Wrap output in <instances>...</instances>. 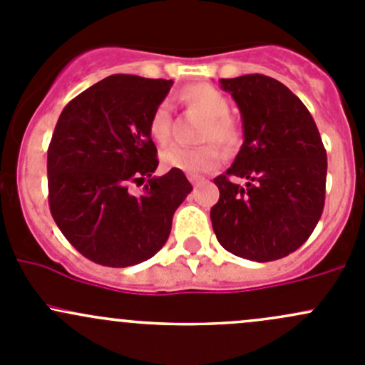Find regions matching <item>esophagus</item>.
<instances>
[{
  "label": "esophagus",
  "instance_id": "34e87169",
  "mask_svg": "<svg viewBox=\"0 0 365 365\" xmlns=\"http://www.w3.org/2000/svg\"><path fill=\"white\" fill-rule=\"evenodd\" d=\"M189 180H190V183H192L194 187L201 185V183L205 182V178H201V176H189Z\"/></svg>",
  "mask_w": 365,
  "mask_h": 365
}]
</instances>
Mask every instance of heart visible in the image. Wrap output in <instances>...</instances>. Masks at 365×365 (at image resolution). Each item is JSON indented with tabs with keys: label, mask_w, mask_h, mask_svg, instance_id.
<instances>
[{
	"label": "heart",
	"mask_w": 365,
	"mask_h": 365,
	"mask_svg": "<svg viewBox=\"0 0 365 365\" xmlns=\"http://www.w3.org/2000/svg\"><path fill=\"white\" fill-rule=\"evenodd\" d=\"M180 101L190 113L206 120L201 141H217L226 152H235L240 146V125L230 116V101L217 88L208 84L187 88L180 93ZM148 132L157 145L165 146L171 141L173 120L168 106L160 104L153 109L148 121ZM160 160L165 169H176L185 175L197 176L217 168L222 160V153L215 145H206L196 150L171 146L162 153Z\"/></svg>",
	"instance_id": "obj_1"
}]
</instances>
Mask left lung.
Here are the masks:
<instances>
[{"mask_svg": "<svg viewBox=\"0 0 365 365\" xmlns=\"http://www.w3.org/2000/svg\"><path fill=\"white\" fill-rule=\"evenodd\" d=\"M237 102L244 143L233 164L213 180L210 210L217 240L245 259H281L314 231L325 205L327 152L300 98L277 79L249 73L220 79ZM244 178V187L232 182Z\"/></svg>", "mask_w": 365, "mask_h": 365, "instance_id": "left-lung-1", "label": "left lung"}]
</instances>
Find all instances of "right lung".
<instances>
[{
    "label": "right lung",
    "instance_id": "add662e5",
    "mask_svg": "<svg viewBox=\"0 0 365 365\" xmlns=\"http://www.w3.org/2000/svg\"><path fill=\"white\" fill-rule=\"evenodd\" d=\"M173 81L109 76L70 101L47 150L54 222L84 257L125 268L155 256L192 185L182 171L153 176L159 160L148 132ZM148 178L143 192L130 182Z\"/></svg>",
    "mask_w": 365,
    "mask_h": 365
}]
</instances>
